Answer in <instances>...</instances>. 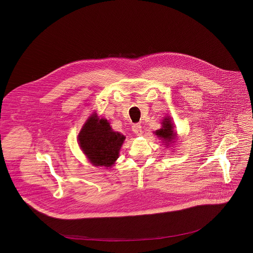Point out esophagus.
Segmentation results:
<instances>
[{
  "instance_id": "1",
  "label": "esophagus",
  "mask_w": 253,
  "mask_h": 253,
  "mask_svg": "<svg viewBox=\"0 0 253 253\" xmlns=\"http://www.w3.org/2000/svg\"><path fill=\"white\" fill-rule=\"evenodd\" d=\"M132 131H133L136 135H138V136L141 135V134L143 133L141 125H140V124H135V125H133V126H132Z\"/></svg>"
}]
</instances>
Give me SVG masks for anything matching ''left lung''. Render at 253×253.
<instances>
[{"mask_svg": "<svg viewBox=\"0 0 253 253\" xmlns=\"http://www.w3.org/2000/svg\"><path fill=\"white\" fill-rule=\"evenodd\" d=\"M173 123L171 122L170 117H166L162 122V128L155 131L156 135L163 140V143L169 146L170 143H173L176 139V132L173 130Z\"/></svg>", "mask_w": 253, "mask_h": 253, "instance_id": "left-lung-1", "label": "left lung"}]
</instances>
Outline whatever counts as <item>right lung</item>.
<instances>
[{
    "label": "right lung",
    "instance_id": "add662e5",
    "mask_svg": "<svg viewBox=\"0 0 253 253\" xmlns=\"http://www.w3.org/2000/svg\"><path fill=\"white\" fill-rule=\"evenodd\" d=\"M126 137L114 131L106 119L93 113L83 126L78 142L90 164L94 167L111 168L119 158Z\"/></svg>",
    "mask_w": 253,
    "mask_h": 253
}]
</instances>
